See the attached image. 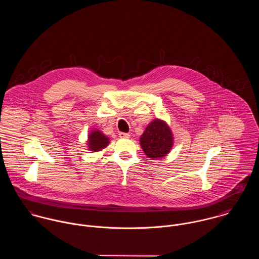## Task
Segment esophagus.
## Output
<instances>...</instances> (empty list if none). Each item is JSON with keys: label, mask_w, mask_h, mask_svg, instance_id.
Returning a JSON list of instances; mask_svg holds the SVG:
<instances>
[{"label": "esophagus", "mask_w": 259, "mask_h": 259, "mask_svg": "<svg viewBox=\"0 0 259 259\" xmlns=\"http://www.w3.org/2000/svg\"><path fill=\"white\" fill-rule=\"evenodd\" d=\"M118 136H119V138H121V139H128V138L131 137L130 134H127V133H119Z\"/></svg>", "instance_id": "34e87169"}]
</instances>
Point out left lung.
Here are the masks:
<instances>
[{"label":"left lung","mask_w":259,"mask_h":259,"mask_svg":"<svg viewBox=\"0 0 259 259\" xmlns=\"http://www.w3.org/2000/svg\"><path fill=\"white\" fill-rule=\"evenodd\" d=\"M140 144L148 157L161 158L169 153L174 146L171 130L165 121L155 118L145 130Z\"/></svg>","instance_id":"1"}]
</instances>
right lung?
Wrapping results in <instances>:
<instances>
[{
  "mask_svg": "<svg viewBox=\"0 0 259 259\" xmlns=\"http://www.w3.org/2000/svg\"><path fill=\"white\" fill-rule=\"evenodd\" d=\"M88 147L92 151H100L107 148L110 144V139L106 137L101 131L95 130L93 131L88 138Z\"/></svg>",
  "mask_w": 259,
  "mask_h": 259,
  "instance_id": "1",
  "label": "right lung"
}]
</instances>
